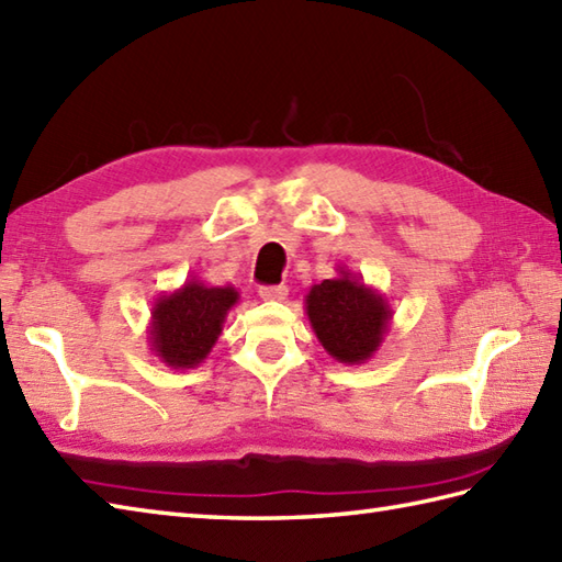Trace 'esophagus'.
Returning a JSON list of instances; mask_svg holds the SVG:
<instances>
[{
    "instance_id": "esophagus-1",
    "label": "esophagus",
    "mask_w": 562,
    "mask_h": 562,
    "mask_svg": "<svg viewBox=\"0 0 562 562\" xmlns=\"http://www.w3.org/2000/svg\"><path fill=\"white\" fill-rule=\"evenodd\" d=\"M288 288H284V284H272V288H260L258 290V294H260V300H266V302H282V300H288Z\"/></svg>"
}]
</instances>
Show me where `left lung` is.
Here are the masks:
<instances>
[{"label": "left lung", "instance_id": "1", "mask_svg": "<svg viewBox=\"0 0 562 562\" xmlns=\"http://www.w3.org/2000/svg\"><path fill=\"white\" fill-rule=\"evenodd\" d=\"M304 310L318 344L344 366L368 362L392 331L394 312L387 296L340 266L338 278L312 284Z\"/></svg>", "mask_w": 562, "mask_h": 562}]
</instances>
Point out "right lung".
I'll list each match as a JSON object with an SVG mask.
<instances>
[{
  "instance_id": "obj_1",
  "label": "right lung",
  "mask_w": 562,
  "mask_h": 562,
  "mask_svg": "<svg viewBox=\"0 0 562 562\" xmlns=\"http://www.w3.org/2000/svg\"><path fill=\"white\" fill-rule=\"evenodd\" d=\"M238 300L240 294L231 284L212 288L200 278H190L182 288L160 294L148 324L153 356L175 370L202 366Z\"/></svg>"
}]
</instances>
